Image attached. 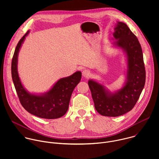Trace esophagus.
Listing matches in <instances>:
<instances>
[{
	"label": "esophagus",
	"mask_w": 159,
	"mask_h": 159,
	"mask_svg": "<svg viewBox=\"0 0 159 159\" xmlns=\"http://www.w3.org/2000/svg\"><path fill=\"white\" fill-rule=\"evenodd\" d=\"M90 71L89 70L85 69L82 71V75L84 77H88L90 75Z\"/></svg>",
	"instance_id": "34e87169"
}]
</instances>
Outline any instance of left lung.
<instances>
[{
    "mask_svg": "<svg viewBox=\"0 0 159 159\" xmlns=\"http://www.w3.org/2000/svg\"><path fill=\"white\" fill-rule=\"evenodd\" d=\"M114 30L112 39L116 41L112 44L122 50L126 65L122 87L110 91L98 81H88L95 109L100 115L110 117L121 116L133 108L143 89L146 77L142 50L137 36L123 22L118 21Z\"/></svg>",
    "mask_w": 159,
    "mask_h": 159,
    "instance_id": "1",
    "label": "left lung"
}]
</instances>
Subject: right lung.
I'll use <instances>...</instances> for the list:
<instances>
[{
	"instance_id": "add662e5",
	"label": "right lung",
	"mask_w": 159,
	"mask_h": 159,
	"mask_svg": "<svg viewBox=\"0 0 159 159\" xmlns=\"http://www.w3.org/2000/svg\"><path fill=\"white\" fill-rule=\"evenodd\" d=\"M30 32L29 30L17 43L12 60L11 74L16 93L22 106L31 115L44 119L59 118L68 111L73 90L80 82L82 73L77 71L69 77L60 79L45 93L29 92L21 82L17 63L19 52Z\"/></svg>"
}]
</instances>
